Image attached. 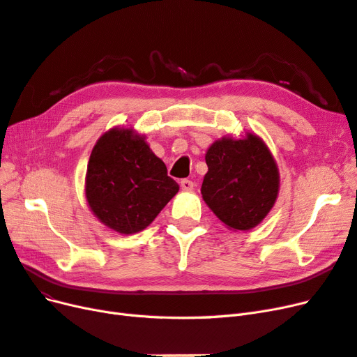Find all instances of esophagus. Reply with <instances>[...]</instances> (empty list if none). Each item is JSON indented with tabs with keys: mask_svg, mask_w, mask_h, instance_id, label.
<instances>
[{
	"mask_svg": "<svg viewBox=\"0 0 357 357\" xmlns=\"http://www.w3.org/2000/svg\"><path fill=\"white\" fill-rule=\"evenodd\" d=\"M181 188L183 191H192L194 190V182L190 179H182L181 181Z\"/></svg>",
	"mask_w": 357,
	"mask_h": 357,
	"instance_id": "34e87169",
	"label": "esophagus"
}]
</instances>
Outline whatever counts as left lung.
<instances>
[{
    "label": "left lung",
    "mask_w": 357,
    "mask_h": 357,
    "mask_svg": "<svg viewBox=\"0 0 357 357\" xmlns=\"http://www.w3.org/2000/svg\"><path fill=\"white\" fill-rule=\"evenodd\" d=\"M202 195L229 229L246 231L268 215L279 194V169L259 136H224L206 153Z\"/></svg>",
    "instance_id": "left-lung-1"
}]
</instances>
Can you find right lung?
<instances>
[{"mask_svg":"<svg viewBox=\"0 0 357 357\" xmlns=\"http://www.w3.org/2000/svg\"><path fill=\"white\" fill-rule=\"evenodd\" d=\"M178 191L166 165L133 129L114 128L91 149L86 199L93 215L114 231H142Z\"/></svg>","mask_w":357,"mask_h":357,"instance_id":"add662e5","label":"right lung"}]
</instances>
